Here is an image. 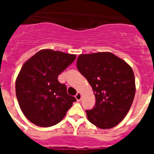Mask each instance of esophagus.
Returning a JSON list of instances; mask_svg holds the SVG:
<instances>
[{
    "mask_svg": "<svg viewBox=\"0 0 154 154\" xmlns=\"http://www.w3.org/2000/svg\"><path fill=\"white\" fill-rule=\"evenodd\" d=\"M81 98H82V95L80 92H78V93L76 94L75 95V99H77V101L79 102L80 100H81Z\"/></svg>",
    "mask_w": 154,
    "mask_h": 154,
    "instance_id": "34e87169",
    "label": "esophagus"
}]
</instances>
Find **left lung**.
I'll return each instance as SVG.
<instances>
[{"instance_id":"1","label":"left lung","mask_w":154,"mask_h":154,"mask_svg":"<svg viewBox=\"0 0 154 154\" xmlns=\"http://www.w3.org/2000/svg\"><path fill=\"white\" fill-rule=\"evenodd\" d=\"M77 69L92 87L96 104L85 110L91 123L100 129L119 124L128 113L136 92L133 69L110 52L80 55Z\"/></svg>"}]
</instances>
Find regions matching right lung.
Listing matches in <instances>:
<instances>
[{"label":"right lung","mask_w":154,"mask_h":154,"mask_svg":"<svg viewBox=\"0 0 154 154\" xmlns=\"http://www.w3.org/2000/svg\"><path fill=\"white\" fill-rule=\"evenodd\" d=\"M75 55L51 49L41 50L23 65L15 89L19 106L31 123L42 127L62 120L76 99L67 93L58 75L72 63Z\"/></svg>","instance_id":"add662e5"}]
</instances>
